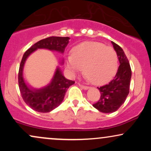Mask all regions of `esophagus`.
<instances>
[{
    "label": "esophagus",
    "mask_w": 151,
    "mask_h": 151,
    "mask_svg": "<svg viewBox=\"0 0 151 151\" xmlns=\"http://www.w3.org/2000/svg\"><path fill=\"white\" fill-rule=\"evenodd\" d=\"M79 86H80L81 88H82V89H87L88 88H89V86H86V85H83V84H79Z\"/></svg>",
    "instance_id": "1"
}]
</instances>
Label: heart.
I'll return each instance as SVG.
<instances>
[{
  "label": "heart",
  "instance_id": "obj_1",
  "mask_svg": "<svg viewBox=\"0 0 151 151\" xmlns=\"http://www.w3.org/2000/svg\"><path fill=\"white\" fill-rule=\"evenodd\" d=\"M66 67L71 74L82 70L93 84H103L115 75L118 69L116 52L111 47L99 42H84L75 46L72 55L66 60Z\"/></svg>",
  "mask_w": 151,
  "mask_h": 151
}]
</instances>
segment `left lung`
Segmentation results:
<instances>
[{
  "label": "left lung",
  "mask_w": 151,
  "mask_h": 151,
  "mask_svg": "<svg viewBox=\"0 0 151 151\" xmlns=\"http://www.w3.org/2000/svg\"><path fill=\"white\" fill-rule=\"evenodd\" d=\"M117 53L120 65L116 76L109 84L98 87L101 97L93 106L103 113L116 111L124 103L129 93L131 69L124 50L115 42H111Z\"/></svg>",
  "instance_id": "8db88e82"
}]
</instances>
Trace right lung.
Listing matches in <instances>:
<instances>
[{
  "instance_id": "right-lung-1",
  "label": "right lung",
  "mask_w": 151,
  "mask_h": 151,
  "mask_svg": "<svg viewBox=\"0 0 151 151\" xmlns=\"http://www.w3.org/2000/svg\"><path fill=\"white\" fill-rule=\"evenodd\" d=\"M68 37H52L38 41L31 46L22 56L18 72V85L24 101L30 108L41 113H47L61 104L66 91L75 81L68 80L62 75L61 71L57 69L51 83L46 87L38 90L29 89L22 78V69L27 57L37 49L45 48L63 53L69 42Z\"/></svg>"
}]
</instances>
